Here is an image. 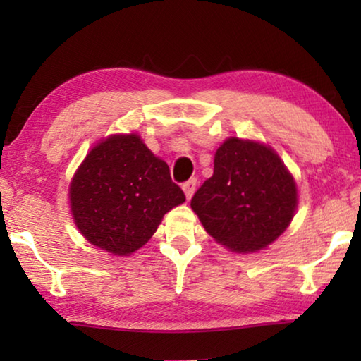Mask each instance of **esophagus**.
<instances>
[{
    "instance_id": "1",
    "label": "esophagus",
    "mask_w": 361,
    "mask_h": 361,
    "mask_svg": "<svg viewBox=\"0 0 361 361\" xmlns=\"http://www.w3.org/2000/svg\"><path fill=\"white\" fill-rule=\"evenodd\" d=\"M195 186H197V180H195V178H191V180H188L186 183H183V191H185L188 199L192 197V194L195 191Z\"/></svg>"
}]
</instances>
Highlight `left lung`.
Listing matches in <instances>:
<instances>
[{
	"mask_svg": "<svg viewBox=\"0 0 361 361\" xmlns=\"http://www.w3.org/2000/svg\"><path fill=\"white\" fill-rule=\"evenodd\" d=\"M296 207L295 178L277 152L237 137L216 149L213 175L191 199L205 231L237 253L272 243L288 228Z\"/></svg>",
	"mask_w": 361,
	"mask_h": 361,
	"instance_id": "obj_1",
	"label": "left lung"
}]
</instances>
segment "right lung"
Returning a JSON list of instances; mask_svg holds the SVG:
<instances>
[{
    "label": "right lung",
    "mask_w": 361,
    "mask_h": 361,
    "mask_svg": "<svg viewBox=\"0 0 361 361\" xmlns=\"http://www.w3.org/2000/svg\"><path fill=\"white\" fill-rule=\"evenodd\" d=\"M186 200L137 133L111 135L94 146L70 185L71 215L92 245L127 256L154 234L164 215Z\"/></svg>",
    "instance_id": "right-lung-1"
}]
</instances>
